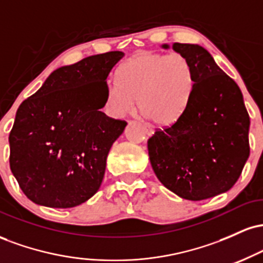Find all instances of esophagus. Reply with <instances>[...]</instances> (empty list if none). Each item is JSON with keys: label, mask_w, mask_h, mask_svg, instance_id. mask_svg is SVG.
<instances>
[{"label": "esophagus", "mask_w": 263, "mask_h": 263, "mask_svg": "<svg viewBox=\"0 0 263 263\" xmlns=\"http://www.w3.org/2000/svg\"><path fill=\"white\" fill-rule=\"evenodd\" d=\"M143 127H144V129H146L147 135H148V136L153 135V127H152V126L148 125V123H143Z\"/></svg>", "instance_id": "esophagus-1"}]
</instances>
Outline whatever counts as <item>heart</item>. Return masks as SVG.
Masks as SVG:
<instances>
[{
	"mask_svg": "<svg viewBox=\"0 0 263 263\" xmlns=\"http://www.w3.org/2000/svg\"><path fill=\"white\" fill-rule=\"evenodd\" d=\"M120 81L110 80L105 91L104 106L110 116L131 112L138 107L158 125L179 120L188 106L195 87L192 62L179 53H141L123 63Z\"/></svg>",
	"mask_w": 263,
	"mask_h": 263,
	"instance_id": "1",
	"label": "heart"
}]
</instances>
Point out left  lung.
I'll return each mask as SVG.
<instances>
[{
  "mask_svg": "<svg viewBox=\"0 0 263 263\" xmlns=\"http://www.w3.org/2000/svg\"><path fill=\"white\" fill-rule=\"evenodd\" d=\"M172 48L192 62L195 87L179 120L147 142L149 161L165 188L186 200H204L237 182L250 156V116L240 87L205 48Z\"/></svg>",
  "mask_w": 263,
  "mask_h": 263,
  "instance_id": "1",
  "label": "left lung"
}]
</instances>
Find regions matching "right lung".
<instances>
[{"instance_id": "add662e5", "label": "right lung", "mask_w": 263, "mask_h": 263, "mask_svg": "<svg viewBox=\"0 0 263 263\" xmlns=\"http://www.w3.org/2000/svg\"><path fill=\"white\" fill-rule=\"evenodd\" d=\"M123 55L107 52L58 68L20 105L8 137L10 167L33 203L74 208L100 188L108 151L127 125L99 111L108 74Z\"/></svg>"}]
</instances>
